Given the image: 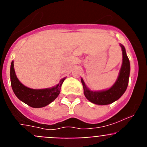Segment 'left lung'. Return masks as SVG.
<instances>
[{
  "label": "left lung",
  "mask_w": 147,
  "mask_h": 147,
  "mask_svg": "<svg viewBox=\"0 0 147 147\" xmlns=\"http://www.w3.org/2000/svg\"><path fill=\"white\" fill-rule=\"evenodd\" d=\"M122 50V65L120 69L119 76L112 87L102 91H91L87 88L84 80L81 82L84 89V94L90 102L98 105H107L119 100L125 92L129 83L130 74V63L126 50L122 45H120Z\"/></svg>",
  "instance_id": "8db88e82"
}]
</instances>
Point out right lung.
Instances as JSON below:
<instances>
[{"mask_svg": "<svg viewBox=\"0 0 147 147\" xmlns=\"http://www.w3.org/2000/svg\"><path fill=\"white\" fill-rule=\"evenodd\" d=\"M10 83L13 92L16 97L28 105L34 108H40L47 106L54 101L60 92V89L65 78L55 87L51 88L35 90L23 85L18 79L14 69V64L12 61L10 65Z\"/></svg>", "mask_w": 147, "mask_h": 147, "instance_id": "add662e5", "label": "right lung"}]
</instances>
